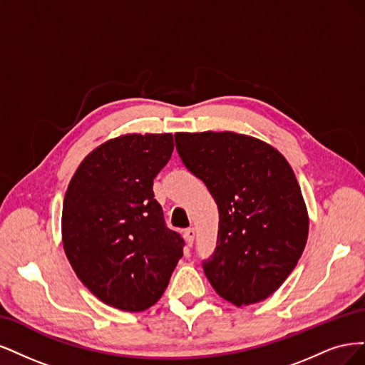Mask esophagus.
I'll return each mask as SVG.
<instances>
[{"mask_svg": "<svg viewBox=\"0 0 365 365\" xmlns=\"http://www.w3.org/2000/svg\"><path fill=\"white\" fill-rule=\"evenodd\" d=\"M183 237H185V241L191 245L194 242V238H195V230L194 229H186L183 232Z\"/></svg>", "mask_w": 365, "mask_h": 365, "instance_id": "1", "label": "esophagus"}]
</instances>
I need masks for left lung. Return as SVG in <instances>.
Segmentation results:
<instances>
[{
    "instance_id": "left-lung-1",
    "label": "left lung",
    "mask_w": 365,
    "mask_h": 365,
    "mask_svg": "<svg viewBox=\"0 0 365 365\" xmlns=\"http://www.w3.org/2000/svg\"><path fill=\"white\" fill-rule=\"evenodd\" d=\"M175 148L220 210L217 249L205 274L235 307L262 302L296 268L309 217L288 160L264 140L235 132L175 133Z\"/></svg>"
}]
</instances>
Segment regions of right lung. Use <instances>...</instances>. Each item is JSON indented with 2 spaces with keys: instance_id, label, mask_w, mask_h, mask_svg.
Wrapping results in <instances>:
<instances>
[{
  "instance_id": "add662e5",
  "label": "right lung",
  "mask_w": 365,
  "mask_h": 365,
  "mask_svg": "<svg viewBox=\"0 0 365 365\" xmlns=\"http://www.w3.org/2000/svg\"><path fill=\"white\" fill-rule=\"evenodd\" d=\"M173 150L171 133L116 136L93 148L68 185L65 255L81 284L112 308L153 307L183 256V240L165 226L153 192Z\"/></svg>"
}]
</instances>
